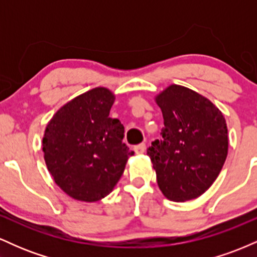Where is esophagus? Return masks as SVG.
<instances>
[{
  "mask_svg": "<svg viewBox=\"0 0 257 257\" xmlns=\"http://www.w3.org/2000/svg\"><path fill=\"white\" fill-rule=\"evenodd\" d=\"M146 150V145L145 144H139V145L134 146V151L137 155H143Z\"/></svg>",
  "mask_w": 257,
  "mask_h": 257,
  "instance_id": "34e87169",
  "label": "esophagus"
}]
</instances>
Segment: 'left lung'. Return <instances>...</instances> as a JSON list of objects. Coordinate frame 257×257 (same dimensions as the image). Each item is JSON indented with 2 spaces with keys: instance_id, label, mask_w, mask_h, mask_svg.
I'll return each mask as SVG.
<instances>
[{
  "instance_id": "left-lung-1",
  "label": "left lung",
  "mask_w": 257,
  "mask_h": 257,
  "mask_svg": "<svg viewBox=\"0 0 257 257\" xmlns=\"http://www.w3.org/2000/svg\"><path fill=\"white\" fill-rule=\"evenodd\" d=\"M156 101L163 113L161 140L147 149L162 193L186 202L213 185L228 152L227 124L219 108L196 91L173 84Z\"/></svg>"
}]
</instances>
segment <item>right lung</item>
<instances>
[{
	"label": "right lung",
	"mask_w": 257,
	"mask_h": 257,
	"mask_svg": "<svg viewBox=\"0 0 257 257\" xmlns=\"http://www.w3.org/2000/svg\"><path fill=\"white\" fill-rule=\"evenodd\" d=\"M114 95L94 88L53 116L43 138L47 168L65 193L96 202L113 190L134 152L123 143L124 126L111 118Z\"/></svg>",
	"instance_id": "add662e5"
}]
</instances>
